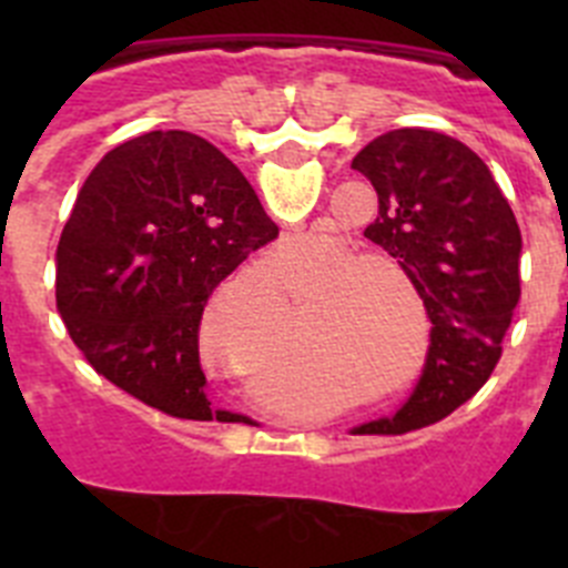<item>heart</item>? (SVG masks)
Segmentation results:
<instances>
[{"label":"heart","instance_id":"obj_1","mask_svg":"<svg viewBox=\"0 0 568 568\" xmlns=\"http://www.w3.org/2000/svg\"><path fill=\"white\" fill-rule=\"evenodd\" d=\"M341 258H321L313 267L301 270L287 278L290 290L298 298H310L333 274L336 278L318 293V310H327L304 335V353L310 358L335 353V346H361L369 335V324L384 310V295L361 287L364 270H345ZM284 321V298L267 278H239L210 298L202 315V333L213 344L239 333H275ZM366 355H381V349H364Z\"/></svg>","mask_w":568,"mask_h":568}]
</instances>
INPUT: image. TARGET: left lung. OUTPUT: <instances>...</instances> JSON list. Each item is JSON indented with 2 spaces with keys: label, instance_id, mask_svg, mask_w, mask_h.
I'll return each instance as SVG.
<instances>
[{
  "label": "left lung",
  "instance_id": "obj_1",
  "mask_svg": "<svg viewBox=\"0 0 568 568\" xmlns=\"http://www.w3.org/2000/svg\"><path fill=\"white\" fill-rule=\"evenodd\" d=\"M378 193L364 230L398 261L433 321L413 398L355 435L438 424L489 381L520 301L524 239L491 170L458 139L418 128L378 135L353 159Z\"/></svg>",
  "mask_w": 568,
  "mask_h": 568
}]
</instances>
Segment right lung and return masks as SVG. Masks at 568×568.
Here are the masks:
<instances>
[{"label":"right lung","mask_w":568,"mask_h":568,"mask_svg":"<svg viewBox=\"0 0 568 568\" xmlns=\"http://www.w3.org/2000/svg\"><path fill=\"white\" fill-rule=\"evenodd\" d=\"M278 235L222 150L150 130L90 170L57 247V310L99 375L173 418L213 413L199 327L213 290Z\"/></svg>","instance_id":"right-lung-1"}]
</instances>
